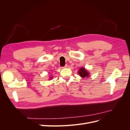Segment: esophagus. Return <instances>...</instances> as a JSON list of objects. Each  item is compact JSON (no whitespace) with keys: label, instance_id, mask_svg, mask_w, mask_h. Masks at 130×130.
<instances>
[{"label":"esophagus","instance_id":"34e87169","mask_svg":"<svg viewBox=\"0 0 130 130\" xmlns=\"http://www.w3.org/2000/svg\"><path fill=\"white\" fill-rule=\"evenodd\" d=\"M67 67H68V64H67L63 67L64 68H67Z\"/></svg>","mask_w":130,"mask_h":130}]
</instances>
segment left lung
Listing matches in <instances>:
<instances>
[{
  "mask_svg": "<svg viewBox=\"0 0 130 130\" xmlns=\"http://www.w3.org/2000/svg\"><path fill=\"white\" fill-rule=\"evenodd\" d=\"M78 73L79 74V75L82 77H88V74H89V73H88V72L84 68H80V70L78 72Z\"/></svg>",
  "mask_w": 130,
  "mask_h": 130,
  "instance_id": "1",
  "label": "left lung"
}]
</instances>
